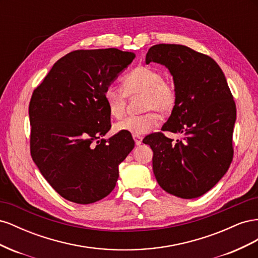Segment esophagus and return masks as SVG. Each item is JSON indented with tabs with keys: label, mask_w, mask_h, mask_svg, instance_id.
Returning <instances> with one entry per match:
<instances>
[{
	"label": "esophagus",
	"mask_w": 258,
	"mask_h": 258,
	"mask_svg": "<svg viewBox=\"0 0 258 258\" xmlns=\"http://www.w3.org/2000/svg\"><path fill=\"white\" fill-rule=\"evenodd\" d=\"M134 140L136 145H141L142 144V137L140 136H134Z\"/></svg>",
	"instance_id": "34e87169"
}]
</instances>
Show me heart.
<instances>
[{
	"label": "heart",
	"mask_w": 258,
	"mask_h": 258,
	"mask_svg": "<svg viewBox=\"0 0 258 258\" xmlns=\"http://www.w3.org/2000/svg\"><path fill=\"white\" fill-rule=\"evenodd\" d=\"M122 88L108 86L104 91V99L111 115L120 118L126 112L127 96L143 95V111H150L143 115L130 116L117 122L116 132H126L132 136H143L158 126L159 115L168 114L176 103V90L170 82L163 80V75L157 69L139 66L122 77Z\"/></svg>",
	"instance_id": "b5f03b06"
}]
</instances>
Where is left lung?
I'll return each instance as SVG.
<instances>
[{
  "label": "left lung",
  "instance_id": "1",
  "mask_svg": "<svg viewBox=\"0 0 258 258\" xmlns=\"http://www.w3.org/2000/svg\"><path fill=\"white\" fill-rule=\"evenodd\" d=\"M146 64L165 66L173 77L176 103L162 131L143 143L153 150V171L163 190L183 199L202 196L227 172L232 160L236 104L226 77L207 54L184 45L158 44L148 49Z\"/></svg>",
  "mask_w": 258,
  "mask_h": 258
}]
</instances>
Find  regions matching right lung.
I'll use <instances>...</instances> for the list:
<instances>
[{
	"mask_svg": "<svg viewBox=\"0 0 258 258\" xmlns=\"http://www.w3.org/2000/svg\"><path fill=\"white\" fill-rule=\"evenodd\" d=\"M136 54L116 48L75 50L53 64L29 105L32 159L61 197L89 205L106 197L134 150L130 134L111 129L105 89Z\"/></svg>",
	"mask_w": 258,
	"mask_h": 258,
	"instance_id": "right-lung-1",
	"label": "right lung"
}]
</instances>
